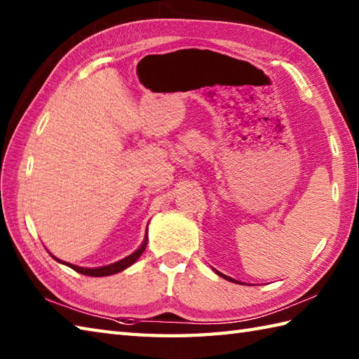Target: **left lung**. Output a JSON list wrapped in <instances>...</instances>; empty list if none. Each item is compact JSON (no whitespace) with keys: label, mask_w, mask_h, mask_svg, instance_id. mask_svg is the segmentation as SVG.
Instances as JSON below:
<instances>
[{"label":"left lung","mask_w":359,"mask_h":359,"mask_svg":"<svg viewBox=\"0 0 359 359\" xmlns=\"http://www.w3.org/2000/svg\"><path fill=\"white\" fill-rule=\"evenodd\" d=\"M217 274H219V276H222L224 279H226V280H231V282H236V284H239V282L238 280H234L233 278H230V276H225V274H222V273H219V271H216Z\"/></svg>","instance_id":"left-lung-1"}]
</instances>
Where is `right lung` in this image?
I'll return each instance as SVG.
<instances>
[{
	"label": "right lung",
	"mask_w": 359,
	"mask_h": 359,
	"mask_svg": "<svg viewBox=\"0 0 359 359\" xmlns=\"http://www.w3.org/2000/svg\"><path fill=\"white\" fill-rule=\"evenodd\" d=\"M148 238H144V242L142 243V247L137 250V251H134L133 255H129L128 257H125V259H121V261H118V262H114V264H111V265H106V266H98V269H83V266H77V265H72V264H66V262H63V261H60V259H57L55 256H52L53 259H55V261H58V262H63V264H66L67 266H71L72 270H75L77 273H81V274H86V276H109V274H116V273H118V271H121V270H125V269H128L129 265H133L137 259H139L140 256H142V253L144 251V248H147V243H148V241H147Z\"/></svg>",
	"instance_id": "obj_1"
}]
</instances>
